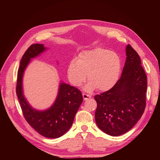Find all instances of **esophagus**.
<instances>
[{"label":"esophagus","mask_w":160,"mask_h":160,"mask_svg":"<svg viewBox=\"0 0 160 160\" xmlns=\"http://www.w3.org/2000/svg\"><path fill=\"white\" fill-rule=\"evenodd\" d=\"M83 99H84L85 101H86V100L89 99V98H91V96L90 95H88V94L83 93Z\"/></svg>","instance_id":"34e87169"}]
</instances>
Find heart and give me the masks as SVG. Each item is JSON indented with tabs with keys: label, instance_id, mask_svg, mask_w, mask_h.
<instances>
[{
	"label": "heart",
	"instance_id": "obj_1",
	"mask_svg": "<svg viewBox=\"0 0 160 160\" xmlns=\"http://www.w3.org/2000/svg\"><path fill=\"white\" fill-rule=\"evenodd\" d=\"M122 61L117 53L103 48L81 52L76 60L69 62L67 73L70 83L81 87L87 79L89 82L85 90L92 91L98 88L105 91L117 83L121 72Z\"/></svg>",
	"mask_w": 160,
	"mask_h": 160
}]
</instances>
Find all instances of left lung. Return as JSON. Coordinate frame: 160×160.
I'll return each mask as SVG.
<instances>
[{
  "instance_id": "left-lung-1",
  "label": "left lung",
  "mask_w": 160,
  "mask_h": 160,
  "mask_svg": "<svg viewBox=\"0 0 160 160\" xmlns=\"http://www.w3.org/2000/svg\"><path fill=\"white\" fill-rule=\"evenodd\" d=\"M120 79L108 91L96 95L95 122L111 136L128 132L137 123L146 108L147 76L138 52L129 45Z\"/></svg>"
}]
</instances>
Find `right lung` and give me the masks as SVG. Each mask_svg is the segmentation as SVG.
I'll return each mask as SVG.
<instances>
[{"label": "right lung", "instance_id": "add662e5", "mask_svg": "<svg viewBox=\"0 0 160 160\" xmlns=\"http://www.w3.org/2000/svg\"><path fill=\"white\" fill-rule=\"evenodd\" d=\"M47 49L42 44H34L28 47L21 61L16 91L23 115L28 124L42 136L58 138L63 135L71 127L75 114L83 102V96L78 89L61 81L57 98L49 108L38 110L28 103L23 93L24 72L32 59L40 55Z\"/></svg>", "mask_w": 160, "mask_h": 160}]
</instances>
